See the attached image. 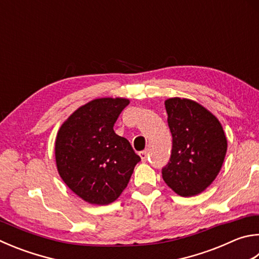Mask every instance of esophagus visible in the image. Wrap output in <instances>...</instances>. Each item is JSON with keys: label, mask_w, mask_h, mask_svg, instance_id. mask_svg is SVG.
I'll return each mask as SVG.
<instances>
[{"label": "esophagus", "mask_w": 259, "mask_h": 259, "mask_svg": "<svg viewBox=\"0 0 259 259\" xmlns=\"http://www.w3.org/2000/svg\"><path fill=\"white\" fill-rule=\"evenodd\" d=\"M139 156L142 158L143 162L147 161V157H148V154H147V150H143V152L139 153Z\"/></svg>", "instance_id": "esophagus-1"}]
</instances>
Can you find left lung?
Here are the masks:
<instances>
[{
	"instance_id": "obj_1",
	"label": "left lung",
	"mask_w": 259,
	"mask_h": 259,
	"mask_svg": "<svg viewBox=\"0 0 259 259\" xmlns=\"http://www.w3.org/2000/svg\"><path fill=\"white\" fill-rule=\"evenodd\" d=\"M164 104L172 153L162 170L163 180L178 195L196 196L220 173L228 149L227 137L218 117L199 103L173 97Z\"/></svg>"
}]
</instances>
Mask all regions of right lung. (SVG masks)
Wrapping results in <instances>:
<instances>
[{
  "instance_id": "add662e5",
  "label": "right lung",
  "mask_w": 259,
  "mask_h": 259,
  "mask_svg": "<svg viewBox=\"0 0 259 259\" xmlns=\"http://www.w3.org/2000/svg\"><path fill=\"white\" fill-rule=\"evenodd\" d=\"M129 103L121 97L93 100L74 111L56 135L59 175L89 204L109 205L119 198L140 161L128 140L113 130Z\"/></svg>"
}]
</instances>
